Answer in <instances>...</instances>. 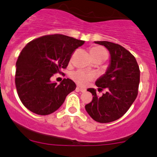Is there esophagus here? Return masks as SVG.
I'll return each instance as SVG.
<instances>
[{"instance_id":"1","label":"esophagus","mask_w":157,"mask_h":157,"mask_svg":"<svg viewBox=\"0 0 157 157\" xmlns=\"http://www.w3.org/2000/svg\"><path fill=\"white\" fill-rule=\"evenodd\" d=\"M77 90H79V91L81 92H85L86 91V89L81 88V87H79V86L77 87Z\"/></svg>"}]
</instances>
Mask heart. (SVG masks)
Instances as JSON below:
<instances>
[{
	"label": "heart",
	"instance_id": "obj_1",
	"mask_svg": "<svg viewBox=\"0 0 157 157\" xmlns=\"http://www.w3.org/2000/svg\"><path fill=\"white\" fill-rule=\"evenodd\" d=\"M92 57L95 60L104 61L108 59V52L107 49L101 46H93L90 49ZM71 77L74 81L80 86H86L95 77L93 73L87 72L83 70H78L71 74Z\"/></svg>",
	"mask_w": 157,
	"mask_h": 157
}]
</instances>
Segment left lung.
I'll return each mask as SVG.
<instances>
[{
  "label": "left lung",
  "instance_id": "obj_1",
  "mask_svg": "<svg viewBox=\"0 0 157 157\" xmlns=\"http://www.w3.org/2000/svg\"><path fill=\"white\" fill-rule=\"evenodd\" d=\"M95 43L105 46L111 58L106 74L95 82L98 91L106 89L107 92L98 97L95 90L88 89L93 98L85 108L96 122L110 123L123 117L135 101L140 82L139 66L134 56L122 46L108 41Z\"/></svg>",
  "mask_w": 157,
  "mask_h": 157
}]
</instances>
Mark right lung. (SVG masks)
I'll return each mask as SVG.
<instances>
[{
  "instance_id": "right-lung-1",
  "label": "right lung",
  "mask_w": 157,
  "mask_h": 157,
  "mask_svg": "<svg viewBox=\"0 0 157 157\" xmlns=\"http://www.w3.org/2000/svg\"><path fill=\"white\" fill-rule=\"evenodd\" d=\"M83 40L64 34H49L34 39L22 49L16 62L15 83L22 103L31 112L48 115L58 110L66 96L76 89L70 79L52 83L55 74H62L75 49Z\"/></svg>"
}]
</instances>
